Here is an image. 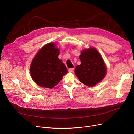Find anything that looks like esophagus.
I'll list each match as a JSON object with an SVG mask.
<instances>
[{"instance_id":"obj_1","label":"esophagus","mask_w":134,"mask_h":134,"mask_svg":"<svg viewBox=\"0 0 134 134\" xmlns=\"http://www.w3.org/2000/svg\"><path fill=\"white\" fill-rule=\"evenodd\" d=\"M73 71H74V68H70L68 69V72L70 73L73 72Z\"/></svg>"}]
</instances>
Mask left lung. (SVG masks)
Returning a JSON list of instances; mask_svg holds the SVG:
<instances>
[{
  "mask_svg": "<svg viewBox=\"0 0 134 134\" xmlns=\"http://www.w3.org/2000/svg\"><path fill=\"white\" fill-rule=\"evenodd\" d=\"M79 59L81 64L75 67L74 72L81 82L92 87L104 78L107 67L102 56L96 48L83 49Z\"/></svg>",
  "mask_w": 134,
  "mask_h": 134,
  "instance_id": "obj_1",
  "label": "left lung"
}]
</instances>
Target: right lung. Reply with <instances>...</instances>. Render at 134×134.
I'll list each match as a JSON object with an SVG mask.
<instances>
[{
	"label": "right lung",
	"mask_w": 134,
	"mask_h": 134,
	"mask_svg": "<svg viewBox=\"0 0 134 134\" xmlns=\"http://www.w3.org/2000/svg\"><path fill=\"white\" fill-rule=\"evenodd\" d=\"M54 43L42 47L32 61L30 72L31 78L38 85L52 88L58 84L67 69L58 58L59 49Z\"/></svg>",
	"instance_id": "obj_1"
}]
</instances>
